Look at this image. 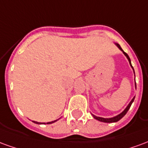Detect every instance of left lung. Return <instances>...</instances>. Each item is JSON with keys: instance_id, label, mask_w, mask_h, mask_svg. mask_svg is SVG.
I'll use <instances>...</instances> for the list:
<instances>
[{"instance_id": "obj_1", "label": "left lung", "mask_w": 148, "mask_h": 148, "mask_svg": "<svg viewBox=\"0 0 148 148\" xmlns=\"http://www.w3.org/2000/svg\"><path fill=\"white\" fill-rule=\"evenodd\" d=\"M116 45L117 46L118 48L120 49L121 51H123V53H124V55H125V56L127 57V59H128V62H129V63H130L131 66L132 67V64H131V59H130V58H129V56L127 55V53H125V52H124V51L122 50V48H121V46L119 45L118 43H116ZM132 69H133V67H132ZM133 71H134V69H133ZM134 74H135V72H134ZM134 99H135V97H133V98H132V100L131 101L130 103L128 104V106H127V107H126V109H124V111L122 112L121 113H120V114H119V115H117V116H114V117H112V118H103V117H99V116H94V115H93V114H92V115H93V118H95L96 120H97V121H101V122H105V123H113V122H117L118 121H120L121 118L123 117L124 115L127 113V112L128 111V109H130V107H131V106H132V102H133V101H134Z\"/></svg>"}]
</instances>
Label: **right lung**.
I'll use <instances>...</instances> for the list:
<instances>
[{
    "label": "right lung",
    "instance_id": "1",
    "mask_svg": "<svg viewBox=\"0 0 148 148\" xmlns=\"http://www.w3.org/2000/svg\"><path fill=\"white\" fill-rule=\"evenodd\" d=\"M58 120H55V121H51V122H48V123H47V124H52V123H55V121H57ZM32 122H34L35 124H45V123H39V122H36V121H32Z\"/></svg>",
    "mask_w": 148,
    "mask_h": 148
}]
</instances>
